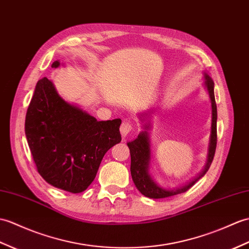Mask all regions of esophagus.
<instances>
[{
  "instance_id": "esophagus-1",
  "label": "esophagus",
  "mask_w": 249,
  "mask_h": 249,
  "mask_svg": "<svg viewBox=\"0 0 249 249\" xmlns=\"http://www.w3.org/2000/svg\"><path fill=\"white\" fill-rule=\"evenodd\" d=\"M131 129H132V124L129 122V121L125 120L124 122L121 124L120 131H121V135H122L123 137H126L127 135H128L131 131Z\"/></svg>"
}]
</instances>
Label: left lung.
I'll use <instances>...</instances> for the list:
<instances>
[{
    "mask_svg": "<svg viewBox=\"0 0 249 249\" xmlns=\"http://www.w3.org/2000/svg\"><path fill=\"white\" fill-rule=\"evenodd\" d=\"M205 75V86L207 88L208 93L211 101V107H212V123H211V136H210V142H209V148H208V157H207V163L205 165V169L199 173V175L194 178L192 181L187 183L186 186L180 187L174 190H166L156 182L152 176L148 173L149 167V161H151V144H149V137L148 132L146 131L149 128V123L145 124L144 128L145 130L140 132L136 140L128 142L127 145L129 147L130 151V173L132 180L135 182V186L140 192L149 198H165L170 197L173 195H177L187 191L193 187L195 182L198 180L199 178L203 177L206 173L209 170V167L213 161V157L215 154L216 148V141H217V135H216V120H217V110H216V104H215V97H214V83L211 79V77L208 74ZM146 114V113H144ZM144 117V115H142ZM147 117V115H146Z\"/></svg>",
    "mask_w": 249,
    "mask_h": 249,
    "instance_id": "left-lung-1",
    "label": "left lung"
}]
</instances>
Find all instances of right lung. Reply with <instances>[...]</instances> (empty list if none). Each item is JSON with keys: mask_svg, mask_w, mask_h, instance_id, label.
<instances>
[{"mask_svg": "<svg viewBox=\"0 0 249 249\" xmlns=\"http://www.w3.org/2000/svg\"><path fill=\"white\" fill-rule=\"evenodd\" d=\"M56 60L52 67L58 68ZM121 119L97 121L38 80L27 108L25 135L37 171L51 186L80 193L94 180L108 149L122 140Z\"/></svg>", "mask_w": 249, "mask_h": 249, "instance_id": "add662e5", "label": "right lung"}]
</instances>
